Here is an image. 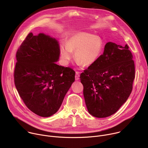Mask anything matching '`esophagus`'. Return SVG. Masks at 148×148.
<instances>
[{
	"instance_id": "obj_1",
	"label": "esophagus",
	"mask_w": 148,
	"mask_h": 148,
	"mask_svg": "<svg viewBox=\"0 0 148 148\" xmlns=\"http://www.w3.org/2000/svg\"><path fill=\"white\" fill-rule=\"evenodd\" d=\"M75 80H78L79 79V71H76L75 72Z\"/></svg>"
}]
</instances>
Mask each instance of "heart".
<instances>
[{
    "label": "heart",
    "mask_w": 148,
    "mask_h": 148,
    "mask_svg": "<svg viewBox=\"0 0 148 148\" xmlns=\"http://www.w3.org/2000/svg\"><path fill=\"white\" fill-rule=\"evenodd\" d=\"M103 48V41L98 36L87 32H78L67 41L66 46H62L61 55L63 62L67 64L73 58V52L78 64L91 66L98 61Z\"/></svg>",
    "instance_id": "obj_1"
}]
</instances>
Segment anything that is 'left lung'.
<instances>
[{"instance_id": "obj_1", "label": "left lung", "mask_w": 148, "mask_h": 148, "mask_svg": "<svg viewBox=\"0 0 148 148\" xmlns=\"http://www.w3.org/2000/svg\"><path fill=\"white\" fill-rule=\"evenodd\" d=\"M132 58L127 45L123 47L108 42L98 61L80 74L84 99L91 115L109 116L127 100L135 77Z\"/></svg>"}]
</instances>
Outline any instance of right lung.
Here are the masks:
<instances>
[{
  "label": "right lung",
  "mask_w": 148,
  "mask_h": 148,
  "mask_svg": "<svg viewBox=\"0 0 148 148\" xmlns=\"http://www.w3.org/2000/svg\"><path fill=\"white\" fill-rule=\"evenodd\" d=\"M58 41L43 33H30L16 52L14 81L26 106L42 117L54 114L75 81L70 67L57 65Z\"/></svg>",
  "instance_id": "1"
}]
</instances>
